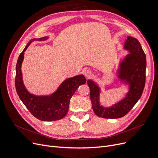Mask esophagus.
<instances>
[{
    "mask_svg": "<svg viewBox=\"0 0 158 158\" xmlns=\"http://www.w3.org/2000/svg\"><path fill=\"white\" fill-rule=\"evenodd\" d=\"M83 72V74L85 75V76L86 77H89L91 76V74H92V73H91L90 70H89L88 69L83 70V72Z\"/></svg>",
    "mask_w": 158,
    "mask_h": 158,
    "instance_id": "obj_1",
    "label": "esophagus"
}]
</instances>
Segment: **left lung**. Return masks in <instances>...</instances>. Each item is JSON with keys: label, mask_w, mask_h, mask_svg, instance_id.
Returning a JSON list of instances; mask_svg holds the SVG:
<instances>
[{"label": "left lung", "mask_w": 158, "mask_h": 158, "mask_svg": "<svg viewBox=\"0 0 158 158\" xmlns=\"http://www.w3.org/2000/svg\"><path fill=\"white\" fill-rule=\"evenodd\" d=\"M123 48L129 54L119 63L117 76L124 85H129L126 97L111 107L100 104L101 88L92 81L88 79L90 99L94 113L104 118H119L124 117L140 98L145 84L146 56L136 38L128 36Z\"/></svg>", "instance_id": "left-lung-1"}]
</instances>
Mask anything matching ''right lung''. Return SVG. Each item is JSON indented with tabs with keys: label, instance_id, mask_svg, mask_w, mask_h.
I'll list each match as a JSON object with an SVG mask.
<instances>
[{
	"label": "right lung",
	"instance_id": "add662e5",
	"mask_svg": "<svg viewBox=\"0 0 158 158\" xmlns=\"http://www.w3.org/2000/svg\"><path fill=\"white\" fill-rule=\"evenodd\" d=\"M48 38V37L45 36L31 40L20 54L16 65L15 87L20 100L35 117L41 121L51 122L62 119L65 117L69 111L72 96L80 85L86 83V80L83 75L66 79L56 92L48 95H36L28 92L23 84L21 70L24 52L32 41H45Z\"/></svg>",
	"mask_w": 158,
	"mask_h": 158
}]
</instances>
